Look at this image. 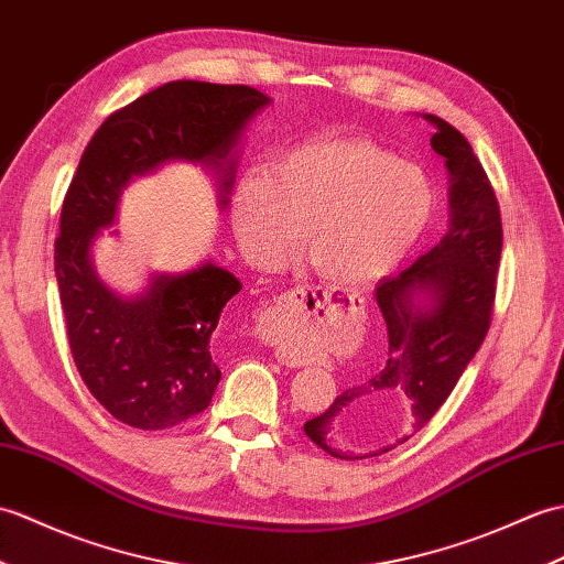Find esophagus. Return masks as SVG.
Returning a JSON list of instances; mask_svg holds the SVG:
<instances>
[{
	"label": "esophagus",
	"mask_w": 564,
	"mask_h": 564,
	"mask_svg": "<svg viewBox=\"0 0 564 564\" xmlns=\"http://www.w3.org/2000/svg\"><path fill=\"white\" fill-rule=\"evenodd\" d=\"M329 314V297L307 288H295L273 300V305L261 312L259 332L271 344H281L293 336L312 314Z\"/></svg>",
	"instance_id": "34e87169"
}]
</instances>
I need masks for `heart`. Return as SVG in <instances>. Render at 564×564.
<instances>
[{"label": "heart", "instance_id": "b5f03b06", "mask_svg": "<svg viewBox=\"0 0 564 564\" xmlns=\"http://www.w3.org/2000/svg\"><path fill=\"white\" fill-rule=\"evenodd\" d=\"M435 212L432 182L358 137L310 139L250 167L230 192V226L242 252L276 267L307 226V261L332 285L389 276L411 254Z\"/></svg>", "mask_w": 564, "mask_h": 564}]
</instances>
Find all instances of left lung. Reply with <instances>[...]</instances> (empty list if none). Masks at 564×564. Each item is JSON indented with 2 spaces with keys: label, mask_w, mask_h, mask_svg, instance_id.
Here are the masks:
<instances>
[{
  "label": "left lung",
  "mask_w": 564,
  "mask_h": 564,
  "mask_svg": "<svg viewBox=\"0 0 564 564\" xmlns=\"http://www.w3.org/2000/svg\"><path fill=\"white\" fill-rule=\"evenodd\" d=\"M423 117L437 127L430 143L449 170V226L409 269L377 283L389 334L384 368L305 423V435L336 459H370L409 442L447 401L490 329L500 204L459 129Z\"/></svg>",
  "instance_id": "8db88e82"
}]
</instances>
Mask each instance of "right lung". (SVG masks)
Listing matches in <instances>:
<instances>
[{
	"label": "right lung",
	"mask_w": 564,
	"mask_h": 564,
	"mask_svg": "<svg viewBox=\"0 0 564 564\" xmlns=\"http://www.w3.org/2000/svg\"><path fill=\"white\" fill-rule=\"evenodd\" d=\"M269 102L252 86L170 82L112 112L82 155L62 204L55 276L76 370L124 425L165 430L212 403L220 382L212 334L242 283L204 261L177 276L159 273L141 295L122 297L98 279L90 245L115 223L129 182L170 161L216 170L226 208L232 151Z\"/></svg>",
	"instance_id": "obj_1"
}]
</instances>
